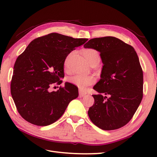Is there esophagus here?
I'll use <instances>...</instances> for the list:
<instances>
[{
  "label": "esophagus",
  "instance_id": "esophagus-1",
  "mask_svg": "<svg viewBox=\"0 0 157 157\" xmlns=\"http://www.w3.org/2000/svg\"><path fill=\"white\" fill-rule=\"evenodd\" d=\"M78 92H79V96H84L87 94V92L86 91H84V90H82L81 89L78 90Z\"/></svg>",
  "mask_w": 157,
  "mask_h": 157
}]
</instances>
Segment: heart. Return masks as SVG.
<instances>
[{"label": "heart", "instance_id": "heart-1", "mask_svg": "<svg viewBox=\"0 0 157 157\" xmlns=\"http://www.w3.org/2000/svg\"><path fill=\"white\" fill-rule=\"evenodd\" d=\"M83 55L86 58L88 62L92 64L93 63H98L99 61H100V54L99 52L94 48H87L85 49L83 52ZM73 52L67 56L64 61V67L65 69L68 68V61L69 57L72 55ZM69 81L78 88L82 90H86L88 87L92 85L95 81H96V78L93 75H86L82 74H75L71 76L69 78Z\"/></svg>", "mask_w": 157, "mask_h": 157}]
</instances>
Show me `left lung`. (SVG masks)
Here are the masks:
<instances>
[{"label": "left lung", "mask_w": 157, "mask_h": 157, "mask_svg": "<svg viewBox=\"0 0 157 157\" xmlns=\"http://www.w3.org/2000/svg\"><path fill=\"white\" fill-rule=\"evenodd\" d=\"M84 46L100 52L103 63L101 78L94 87L99 94L92 95L94 103L88 116L102 130L118 129L130 122L143 98L144 74L138 56L131 45L114 36L92 39Z\"/></svg>", "instance_id": "obj_1"}]
</instances>
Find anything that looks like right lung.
I'll list each match as a JSON object with an SVG mask.
<instances>
[{
	"label": "right lung",
	"mask_w": 157,
	"mask_h": 157,
	"mask_svg": "<svg viewBox=\"0 0 157 157\" xmlns=\"http://www.w3.org/2000/svg\"><path fill=\"white\" fill-rule=\"evenodd\" d=\"M88 39H75L57 33L32 40L14 64L10 92L18 113L26 121L40 126L50 125L64 113L78 96V88L62 83L64 61L71 51Z\"/></svg>",
	"instance_id": "right-lung-1"
}]
</instances>
